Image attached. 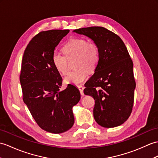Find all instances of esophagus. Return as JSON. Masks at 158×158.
Wrapping results in <instances>:
<instances>
[{
    "mask_svg": "<svg viewBox=\"0 0 158 158\" xmlns=\"http://www.w3.org/2000/svg\"><path fill=\"white\" fill-rule=\"evenodd\" d=\"M78 88L79 89V91H80V94L81 96H83L84 94H83V89H84V87L82 86V85H79L78 86Z\"/></svg>",
    "mask_w": 158,
    "mask_h": 158,
    "instance_id": "esophagus-1",
    "label": "esophagus"
}]
</instances>
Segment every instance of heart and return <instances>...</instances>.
Wrapping results in <instances>:
<instances>
[{
	"label": "heart",
	"mask_w": 158,
	"mask_h": 158,
	"mask_svg": "<svg viewBox=\"0 0 158 158\" xmlns=\"http://www.w3.org/2000/svg\"><path fill=\"white\" fill-rule=\"evenodd\" d=\"M65 56L58 52L52 54V63L56 70L62 75L69 73L68 60L75 58V68L65 78L67 83L79 85L87 79L88 71H94L100 60V51L97 44L88 42L83 38H74L67 42L62 48Z\"/></svg>",
	"instance_id": "b5f03b06"
}]
</instances>
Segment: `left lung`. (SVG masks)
<instances>
[{"label": "left lung", "mask_w": 158, "mask_h": 158, "mask_svg": "<svg viewBox=\"0 0 158 158\" xmlns=\"http://www.w3.org/2000/svg\"><path fill=\"white\" fill-rule=\"evenodd\" d=\"M73 32L93 40L100 51L94 74L83 91L95 100V120L105 128L121 125L131 115L136 87L133 63L126 46L118 35L102 27H84Z\"/></svg>", "instance_id": "left-lung-1"}]
</instances>
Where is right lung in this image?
Instances as JSON below:
<instances>
[{"label":"right lung","instance_id":"obj_1","mask_svg":"<svg viewBox=\"0 0 158 158\" xmlns=\"http://www.w3.org/2000/svg\"><path fill=\"white\" fill-rule=\"evenodd\" d=\"M69 32V29H53L39 33L28 44L21 64L24 103L39 127L55 134L73 127V107L81 98L79 90L71 84L60 90L62 79L52 63L55 48Z\"/></svg>","mask_w":158,"mask_h":158}]
</instances>
